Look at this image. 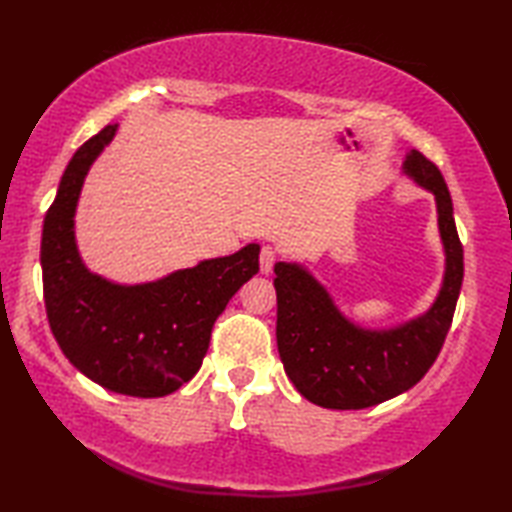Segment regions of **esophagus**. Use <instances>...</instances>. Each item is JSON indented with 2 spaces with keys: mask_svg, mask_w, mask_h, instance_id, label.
<instances>
[{
  "mask_svg": "<svg viewBox=\"0 0 512 512\" xmlns=\"http://www.w3.org/2000/svg\"><path fill=\"white\" fill-rule=\"evenodd\" d=\"M274 263H276V249L265 245L260 249V274H269Z\"/></svg>",
  "mask_w": 512,
  "mask_h": 512,
  "instance_id": "34e87169",
  "label": "esophagus"
}]
</instances>
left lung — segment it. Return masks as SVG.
<instances>
[{"label": "left lung", "mask_w": 512, "mask_h": 512, "mask_svg": "<svg viewBox=\"0 0 512 512\" xmlns=\"http://www.w3.org/2000/svg\"><path fill=\"white\" fill-rule=\"evenodd\" d=\"M406 176L435 196L446 271L433 305L404 325L364 329L336 307L329 291L298 263H276V340L287 378L302 398L325 409H367L424 378L451 329L464 278V249L442 172L411 150Z\"/></svg>", "instance_id": "obj_1"}]
</instances>
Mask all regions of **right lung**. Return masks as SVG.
<instances>
[{
	"mask_svg": "<svg viewBox=\"0 0 512 512\" xmlns=\"http://www.w3.org/2000/svg\"><path fill=\"white\" fill-rule=\"evenodd\" d=\"M106 125L72 156L44 218L41 274L46 314L64 356L103 389L163 398L201 369L212 327L258 271L256 243L143 285H119L83 265L75 212L90 165L114 139Z\"/></svg>",
	"mask_w": 512,
	"mask_h": 512,
	"instance_id": "obj_1",
	"label": "right lung"
}]
</instances>
